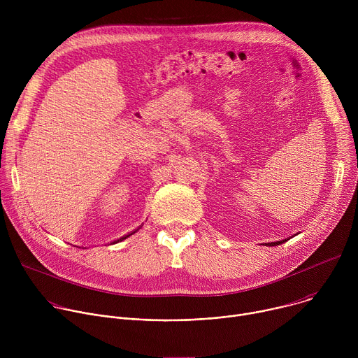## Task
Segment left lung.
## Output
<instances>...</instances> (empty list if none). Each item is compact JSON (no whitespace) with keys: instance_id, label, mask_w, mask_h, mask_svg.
<instances>
[{"instance_id":"1","label":"left lung","mask_w":358,"mask_h":358,"mask_svg":"<svg viewBox=\"0 0 358 358\" xmlns=\"http://www.w3.org/2000/svg\"><path fill=\"white\" fill-rule=\"evenodd\" d=\"M292 238V236H290ZM289 238V239H290ZM287 239H282V241H276V242H269V243H266V246H278V245H280V243H283V242H286Z\"/></svg>"}]
</instances>
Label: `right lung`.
<instances>
[{"label": "right lung", "instance_id": "obj_1", "mask_svg": "<svg viewBox=\"0 0 358 358\" xmlns=\"http://www.w3.org/2000/svg\"><path fill=\"white\" fill-rule=\"evenodd\" d=\"M138 229H140V227H138V228H137V229H134V231H131V232H130V234H127V235H123V236H122V238H119V239H116V241H113V242H112V243H117V242H122V241H124V239H126V238H129V236H130V235H133V234H136V232H137V231H138Z\"/></svg>", "mask_w": 358, "mask_h": 358}]
</instances>
